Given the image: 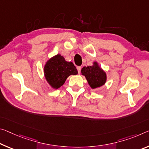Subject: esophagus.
<instances>
[{
	"mask_svg": "<svg viewBox=\"0 0 149 149\" xmlns=\"http://www.w3.org/2000/svg\"><path fill=\"white\" fill-rule=\"evenodd\" d=\"M77 71H78V73H80V72H81V66H77Z\"/></svg>",
	"mask_w": 149,
	"mask_h": 149,
	"instance_id": "obj_1",
	"label": "esophagus"
}]
</instances>
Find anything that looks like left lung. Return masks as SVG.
<instances>
[{
	"label": "left lung",
	"mask_w": 149,
	"mask_h": 149,
	"mask_svg": "<svg viewBox=\"0 0 149 149\" xmlns=\"http://www.w3.org/2000/svg\"><path fill=\"white\" fill-rule=\"evenodd\" d=\"M81 73L85 75L92 89L102 86L107 79L106 74L99 67L97 62H94V65L92 66L84 67L81 69Z\"/></svg>",
	"instance_id": "8db88e82"
}]
</instances>
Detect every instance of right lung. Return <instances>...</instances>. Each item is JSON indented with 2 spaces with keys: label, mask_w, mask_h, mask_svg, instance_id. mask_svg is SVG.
Masks as SVG:
<instances>
[{
  "label": "right lung",
  "mask_w": 149,
  "mask_h": 149,
  "mask_svg": "<svg viewBox=\"0 0 149 149\" xmlns=\"http://www.w3.org/2000/svg\"><path fill=\"white\" fill-rule=\"evenodd\" d=\"M44 74L49 84L58 89L65 83L68 76L77 74V70L74 63L66 62L63 56L58 54L47 62Z\"/></svg>",
  "instance_id": "1"
}]
</instances>
